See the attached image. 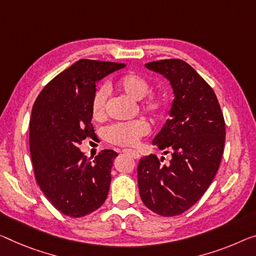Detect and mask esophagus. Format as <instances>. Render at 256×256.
<instances>
[{
    "label": "esophagus",
    "mask_w": 256,
    "mask_h": 256,
    "mask_svg": "<svg viewBox=\"0 0 256 256\" xmlns=\"http://www.w3.org/2000/svg\"><path fill=\"white\" fill-rule=\"evenodd\" d=\"M122 152L124 153V154H128V156H132L134 159H138V158H140L138 152H136V151H134V150H130V148H124V150Z\"/></svg>",
    "instance_id": "obj_1"
}]
</instances>
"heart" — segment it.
<instances>
[{"label":"heart","instance_id":"obj_1","mask_svg":"<svg viewBox=\"0 0 256 256\" xmlns=\"http://www.w3.org/2000/svg\"><path fill=\"white\" fill-rule=\"evenodd\" d=\"M116 87L121 92L134 100H142V108L153 118L164 114L166 102L158 94H148L150 84L146 78L135 73L124 74L116 80ZM108 97V90L105 86L97 88L92 100V114L95 120H102L105 116V106ZM148 126L143 121H132L126 124L110 126L105 130V137L110 143L121 146H132L140 137L148 134Z\"/></svg>","mask_w":256,"mask_h":256}]
</instances>
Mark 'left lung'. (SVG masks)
Segmentation results:
<instances>
[{
	"label": "left lung",
	"mask_w": 256,
	"mask_h": 256,
	"mask_svg": "<svg viewBox=\"0 0 256 256\" xmlns=\"http://www.w3.org/2000/svg\"><path fill=\"white\" fill-rule=\"evenodd\" d=\"M164 76L174 94L169 119L152 144L169 153L168 164L150 154L137 167L140 198L161 216L180 215L194 206L213 182L221 162L226 122L214 90L180 60L145 64Z\"/></svg>",
	"instance_id": "8db88e82"
}]
</instances>
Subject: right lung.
<instances>
[{"label": "right lung", "instance_id": "right-lung-1", "mask_svg": "<svg viewBox=\"0 0 256 256\" xmlns=\"http://www.w3.org/2000/svg\"><path fill=\"white\" fill-rule=\"evenodd\" d=\"M124 66L78 60L54 78L33 105L30 151L35 178L52 206L70 218L92 213L108 196L118 153L103 150L92 161L78 145L95 135L92 100L96 84Z\"/></svg>", "mask_w": 256, "mask_h": 256}]
</instances>
